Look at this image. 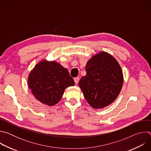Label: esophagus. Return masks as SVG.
Here are the masks:
<instances>
[{
  "label": "esophagus",
  "mask_w": 151,
  "mask_h": 151,
  "mask_svg": "<svg viewBox=\"0 0 151 151\" xmlns=\"http://www.w3.org/2000/svg\"><path fill=\"white\" fill-rule=\"evenodd\" d=\"M79 81V78L78 77H76V78H74V81H75V82L76 84H77V83H78Z\"/></svg>",
  "instance_id": "obj_1"
}]
</instances>
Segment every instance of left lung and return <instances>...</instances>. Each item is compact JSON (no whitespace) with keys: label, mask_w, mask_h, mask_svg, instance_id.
<instances>
[{"label":"left lung","mask_w":151,"mask_h":151,"mask_svg":"<svg viewBox=\"0 0 151 151\" xmlns=\"http://www.w3.org/2000/svg\"><path fill=\"white\" fill-rule=\"evenodd\" d=\"M87 74L79 82L83 96L94 109L112 103L123 85V73L117 60L109 53L101 51L91 57L86 64Z\"/></svg>","instance_id":"left-lung-1"}]
</instances>
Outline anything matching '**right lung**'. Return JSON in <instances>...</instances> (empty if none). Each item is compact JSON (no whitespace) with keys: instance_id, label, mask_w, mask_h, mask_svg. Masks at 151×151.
<instances>
[{"instance_id":"1","label":"right lung","mask_w":151,"mask_h":151,"mask_svg":"<svg viewBox=\"0 0 151 151\" xmlns=\"http://www.w3.org/2000/svg\"><path fill=\"white\" fill-rule=\"evenodd\" d=\"M27 83L37 100L52 106L60 101L65 89L73 86L75 82L68 70L60 64L42 60L31 70Z\"/></svg>"}]
</instances>
